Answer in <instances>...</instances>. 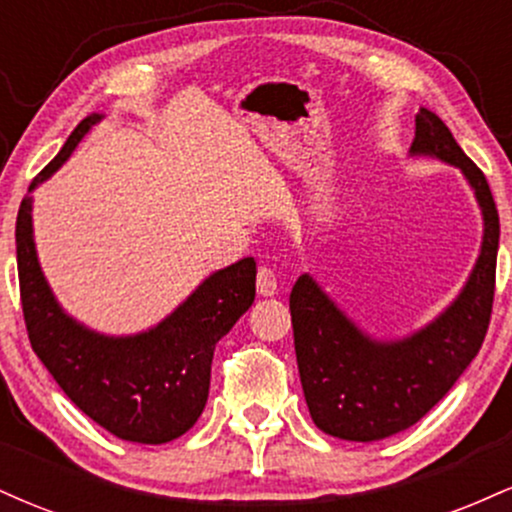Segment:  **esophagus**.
<instances>
[{
	"mask_svg": "<svg viewBox=\"0 0 512 512\" xmlns=\"http://www.w3.org/2000/svg\"><path fill=\"white\" fill-rule=\"evenodd\" d=\"M257 293L264 298L276 296V293H279V279H276L274 269L260 267V272H257Z\"/></svg>",
	"mask_w": 512,
	"mask_h": 512,
	"instance_id": "1",
	"label": "esophagus"
}]
</instances>
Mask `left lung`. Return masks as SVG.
<instances>
[{
  "label": "left lung",
  "mask_w": 512,
  "mask_h": 512,
  "mask_svg": "<svg viewBox=\"0 0 512 512\" xmlns=\"http://www.w3.org/2000/svg\"><path fill=\"white\" fill-rule=\"evenodd\" d=\"M409 154L460 168L481 207V252L460 296L431 325L397 342H378L358 330L310 274L298 276L289 298L310 416L320 431L356 443L395 436L436 407L479 354L491 320L501 226L489 182L426 108L416 115Z\"/></svg>",
  "instance_id": "left-lung-1"
}]
</instances>
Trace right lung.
<instances>
[{"mask_svg":"<svg viewBox=\"0 0 512 512\" xmlns=\"http://www.w3.org/2000/svg\"><path fill=\"white\" fill-rule=\"evenodd\" d=\"M101 117L93 113L76 125L28 192L72 156ZM31 211L33 197L26 195L16 216V262L33 351L64 395L113 436L144 445L180 438L207 404L216 342L255 301V260L245 257L211 274L151 330L108 337L76 322L55 301L35 255Z\"/></svg>","mask_w":512,"mask_h":512,"instance_id":"right-lung-1","label":"right lung"}]
</instances>
